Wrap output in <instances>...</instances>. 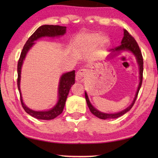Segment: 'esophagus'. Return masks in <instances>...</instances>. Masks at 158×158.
I'll return each mask as SVG.
<instances>
[{
  "mask_svg": "<svg viewBox=\"0 0 158 158\" xmlns=\"http://www.w3.org/2000/svg\"><path fill=\"white\" fill-rule=\"evenodd\" d=\"M89 74V71L86 69H81L77 72L76 74V80L79 82H82L85 77Z\"/></svg>",
  "mask_w": 158,
  "mask_h": 158,
  "instance_id": "34e87169",
  "label": "esophagus"
}]
</instances>
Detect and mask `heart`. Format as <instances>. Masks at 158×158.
Masks as SVG:
<instances>
[{
    "label": "heart",
    "mask_w": 158,
    "mask_h": 158,
    "mask_svg": "<svg viewBox=\"0 0 158 158\" xmlns=\"http://www.w3.org/2000/svg\"><path fill=\"white\" fill-rule=\"evenodd\" d=\"M99 41V36L98 35H89L84 38V45L86 49H90L93 48L95 45L98 43ZM102 43H105V40H102Z\"/></svg>",
    "instance_id": "1"
}]
</instances>
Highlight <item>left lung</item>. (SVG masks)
<instances>
[{
    "mask_svg": "<svg viewBox=\"0 0 158 158\" xmlns=\"http://www.w3.org/2000/svg\"><path fill=\"white\" fill-rule=\"evenodd\" d=\"M121 50L130 51V52H132L134 54H135L136 58H137L139 66V74H140V77H139L140 82H139V84L137 91V93H136L135 99H134V100L132 102V103L131 104V105L128 106L127 109H125V110L122 111L121 112H118V113H116V114H105V113H102V112L97 110V109L93 107L91 104H90V101L89 100V98H88L87 93H86V92H85V100H86L88 106H89L90 112H91L93 115H95V116L99 118H101V119L117 118L123 116V115L125 114V113H127V111H129L130 109H132V107L134 105V104H135V102L136 99H137V98L139 91L140 88L141 86V84H142L143 71V61L142 54H141V50L139 49V47L137 41L135 40V38H134V37L128 33V31L127 30H125V29H124V37L121 41V44L119 45V46L116 47L114 49H113L114 52H115V51L118 52V51H121Z\"/></svg>",
    "mask_w": 158,
    "mask_h": 158,
    "instance_id": "left-lung-1",
    "label": "left lung"
}]
</instances>
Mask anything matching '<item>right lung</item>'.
Here are the masks:
<instances>
[{
	"label": "right lung",
	"mask_w": 158,
	"mask_h": 158,
	"mask_svg": "<svg viewBox=\"0 0 158 158\" xmlns=\"http://www.w3.org/2000/svg\"><path fill=\"white\" fill-rule=\"evenodd\" d=\"M66 27L65 26H61L57 25H43L39 27L37 30L34 32L33 35L29 37L28 40L26 41V44L21 53L19 59L18 61L17 65V86L19 91L20 94V100L21 105H22L23 109L26 113L31 115V116L35 118L40 120H52L55 118L56 117L62 113L65 105V102L67 97L69 91V89L72 85L74 84V78H75V71L73 70L63 74L60 77L59 87H58V101L54 107L47 111H36L28 108L23 102L22 97L20 90V79H21V69L22 66L23 61L24 60L25 56L27 53L28 51L30 48L35 44L34 42L37 40L38 38L42 37L48 36V37H55L63 35L65 33Z\"/></svg>",
	"instance_id": "1"
}]
</instances>
